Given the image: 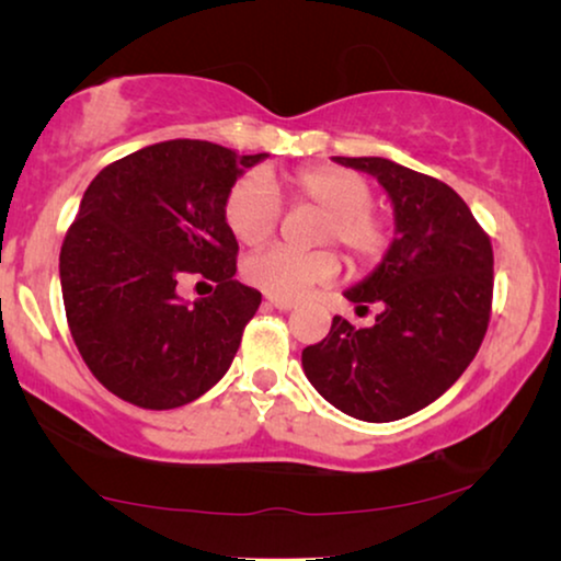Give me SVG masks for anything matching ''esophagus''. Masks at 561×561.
Wrapping results in <instances>:
<instances>
[{
    "label": "esophagus",
    "mask_w": 561,
    "mask_h": 561,
    "mask_svg": "<svg viewBox=\"0 0 561 561\" xmlns=\"http://www.w3.org/2000/svg\"><path fill=\"white\" fill-rule=\"evenodd\" d=\"M265 306H271V309H278V311H294L296 301H288V298H265Z\"/></svg>",
    "instance_id": "1"
}]
</instances>
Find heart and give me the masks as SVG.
I'll return each mask as SVG.
<instances>
[{
	"label": "heart",
	"instance_id": "b5f03b06",
	"mask_svg": "<svg viewBox=\"0 0 561 561\" xmlns=\"http://www.w3.org/2000/svg\"><path fill=\"white\" fill-rule=\"evenodd\" d=\"M290 191L298 202L324 211L319 242H336L355 263H373L386 250V221L373 209V186L355 171L332 165L301 168L290 175ZM229 232L242 244H263L280 221V202L271 181L260 173L242 175L225 202ZM340 273V257L332 250L296 252L267 248L248 257L244 278L275 298H298Z\"/></svg>",
	"mask_w": 561,
	"mask_h": 561
}]
</instances>
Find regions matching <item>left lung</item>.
I'll return each mask as SVG.
<instances>
[{
  "instance_id": "left-lung-1",
  "label": "left lung",
  "mask_w": 561,
  "mask_h": 561,
  "mask_svg": "<svg viewBox=\"0 0 561 561\" xmlns=\"http://www.w3.org/2000/svg\"><path fill=\"white\" fill-rule=\"evenodd\" d=\"M334 163L378 179L396 237L378 267L344 290L357 309L378 306L375 324L334 317L301 365L334 409L386 424L434 403L478 355L493 304V248L447 183L386 158Z\"/></svg>"
}]
</instances>
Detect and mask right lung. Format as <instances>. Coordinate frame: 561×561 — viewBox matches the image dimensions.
Wrapping results in <instances>:
<instances>
[{
  "label": "right lung",
  "mask_w": 561,
  "mask_h": 561,
  "mask_svg": "<svg viewBox=\"0 0 561 561\" xmlns=\"http://www.w3.org/2000/svg\"><path fill=\"white\" fill-rule=\"evenodd\" d=\"M265 158L165 140L89 183L60 248V288L83 363L122 401L179 409L225 378L260 306V290L234 280L225 202ZM191 272L215 283L194 305L174 290Z\"/></svg>",
  "instance_id": "add662e5"
}]
</instances>
